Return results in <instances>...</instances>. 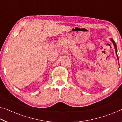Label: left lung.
Instances as JSON below:
<instances>
[{
  "label": "left lung",
  "mask_w": 122,
  "mask_h": 122,
  "mask_svg": "<svg viewBox=\"0 0 122 122\" xmlns=\"http://www.w3.org/2000/svg\"><path fill=\"white\" fill-rule=\"evenodd\" d=\"M111 41H112V42H113V44H114L115 48V49H116V55H117V59H118V55H117V47H116V45L115 42V41H113V40L112 39H111Z\"/></svg>",
  "instance_id": "obj_1"
}]
</instances>
